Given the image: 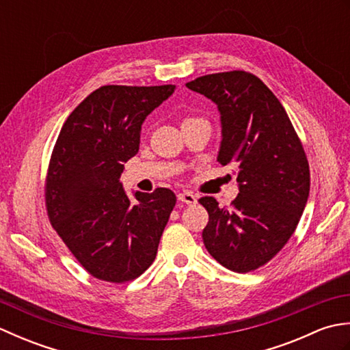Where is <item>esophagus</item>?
<instances>
[{
  "instance_id": "obj_1",
  "label": "esophagus",
  "mask_w": 350,
  "mask_h": 350,
  "mask_svg": "<svg viewBox=\"0 0 350 350\" xmlns=\"http://www.w3.org/2000/svg\"><path fill=\"white\" fill-rule=\"evenodd\" d=\"M177 198H179L182 203L188 204V206H192V204H196V203H197V197H196L194 194H192V192H189V191H183V192H180V194L177 196Z\"/></svg>"
}]
</instances>
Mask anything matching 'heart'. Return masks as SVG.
<instances>
[{
	"label": "heart",
	"instance_id": "1",
	"mask_svg": "<svg viewBox=\"0 0 350 350\" xmlns=\"http://www.w3.org/2000/svg\"><path fill=\"white\" fill-rule=\"evenodd\" d=\"M188 120H196V118H194V117H189V118H187V120H185V122H188Z\"/></svg>",
	"mask_w": 350,
	"mask_h": 350
}]
</instances>
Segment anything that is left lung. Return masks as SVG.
I'll list each match as a JSON object with an SVG mask.
<instances>
[{"instance_id":"obj_1","label":"left lung","mask_w":350,"mask_h":350,"mask_svg":"<svg viewBox=\"0 0 350 350\" xmlns=\"http://www.w3.org/2000/svg\"><path fill=\"white\" fill-rule=\"evenodd\" d=\"M187 87L218 105V162L236 163L239 194L230 207L200 198L209 213L203 242L227 269L247 273L278 254L295 233L310 194V167L281 102L245 70L200 77Z\"/></svg>"}]
</instances>
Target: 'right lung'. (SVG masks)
Listing matches in <instances>:
<instances>
[{
  "label": "right lung",
  "mask_w": 350,
  "mask_h": 350,
  "mask_svg": "<svg viewBox=\"0 0 350 350\" xmlns=\"http://www.w3.org/2000/svg\"><path fill=\"white\" fill-rule=\"evenodd\" d=\"M174 85H103L64 122L51 154L44 203L57 234L94 278L126 282L153 263L176 196L167 188L135 192L120 183L138 153L141 124Z\"/></svg>",
  "instance_id": "add662e5"
}]
</instances>
